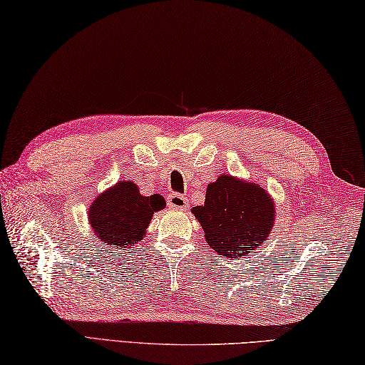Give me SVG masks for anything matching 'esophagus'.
Returning a JSON list of instances; mask_svg holds the SVG:
<instances>
[{"label": "esophagus", "mask_w": 365, "mask_h": 365, "mask_svg": "<svg viewBox=\"0 0 365 365\" xmlns=\"http://www.w3.org/2000/svg\"><path fill=\"white\" fill-rule=\"evenodd\" d=\"M168 205L173 207V210H187L189 207V202H187V197L181 195V193H172V195H168Z\"/></svg>", "instance_id": "obj_1"}]
</instances>
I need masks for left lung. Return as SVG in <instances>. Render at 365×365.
<instances>
[{"label": "left lung", "mask_w": 365, "mask_h": 365, "mask_svg": "<svg viewBox=\"0 0 365 365\" xmlns=\"http://www.w3.org/2000/svg\"><path fill=\"white\" fill-rule=\"evenodd\" d=\"M205 240L212 250L241 258L258 249L276 224V205L266 189L233 175H220L207 184L205 205L193 206Z\"/></svg>", "instance_id": "left-lung-1"}]
</instances>
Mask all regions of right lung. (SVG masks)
Masks as SVG:
<instances>
[{"instance_id": "1", "label": "right lung", "mask_w": 365, "mask_h": 365, "mask_svg": "<svg viewBox=\"0 0 365 365\" xmlns=\"http://www.w3.org/2000/svg\"><path fill=\"white\" fill-rule=\"evenodd\" d=\"M167 206L159 193L145 197L133 181H118L93 200L88 222L102 245L130 249L146 236L154 212Z\"/></svg>"}]
</instances>
